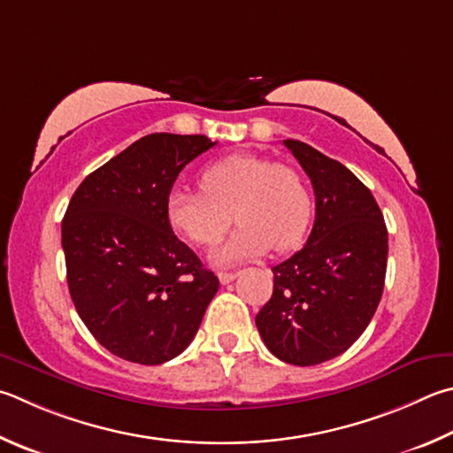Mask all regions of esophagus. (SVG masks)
Listing matches in <instances>:
<instances>
[{
	"mask_svg": "<svg viewBox=\"0 0 453 453\" xmlns=\"http://www.w3.org/2000/svg\"><path fill=\"white\" fill-rule=\"evenodd\" d=\"M235 277H237V273H227V271H221V273H218V279H219V283H221V285L232 283Z\"/></svg>",
	"mask_w": 453,
	"mask_h": 453,
	"instance_id": "1",
	"label": "esophagus"
}]
</instances>
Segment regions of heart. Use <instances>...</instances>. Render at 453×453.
Listing matches in <instances>:
<instances>
[{
    "instance_id": "heart-1",
    "label": "heart",
    "mask_w": 453,
    "mask_h": 453,
    "mask_svg": "<svg viewBox=\"0 0 453 453\" xmlns=\"http://www.w3.org/2000/svg\"><path fill=\"white\" fill-rule=\"evenodd\" d=\"M200 188H174L166 198V219L188 242L211 248L226 235L234 213L240 227L213 251L216 265H235L271 248L289 251L307 234L311 192L293 166L257 154H232L202 172Z\"/></svg>"
}]
</instances>
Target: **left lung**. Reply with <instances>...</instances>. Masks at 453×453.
<instances>
[{
	"label": "left lung",
	"instance_id": "8db88e82",
	"mask_svg": "<svg viewBox=\"0 0 453 453\" xmlns=\"http://www.w3.org/2000/svg\"><path fill=\"white\" fill-rule=\"evenodd\" d=\"M283 144L311 178L315 226L305 248L271 267L273 295L255 325L279 360L312 366L342 355L368 326L384 289L388 232L347 166L301 141Z\"/></svg>",
	"mask_w": 453,
	"mask_h": 453
}]
</instances>
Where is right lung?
<instances>
[{"mask_svg":"<svg viewBox=\"0 0 453 453\" xmlns=\"http://www.w3.org/2000/svg\"><path fill=\"white\" fill-rule=\"evenodd\" d=\"M211 146L203 134H148L88 174L65 211L71 299L90 334L130 363L184 352L218 293V277L166 219L178 174Z\"/></svg>","mask_w":453,"mask_h":453,"instance_id":"obj_1","label":"right lung"}]
</instances>
